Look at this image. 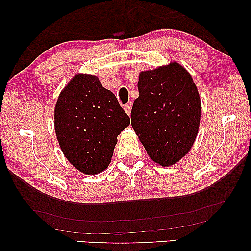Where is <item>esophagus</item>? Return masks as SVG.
Here are the masks:
<instances>
[{"mask_svg":"<svg viewBox=\"0 0 251 251\" xmlns=\"http://www.w3.org/2000/svg\"><path fill=\"white\" fill-rule=\"evenodd\" d=\"M131 102H128V104H126L125 105V107H123V108H125V111H126V114H128V115H130V113H131Z\"/></svg>","mask_w":251,"mask_h":251,"instance_id":"esophagus-1","label":"esophagus"}]
</instances>
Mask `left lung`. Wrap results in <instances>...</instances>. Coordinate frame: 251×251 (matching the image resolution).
Instances as JSON below:
<instances>
[{
    "instance_id": "1",
    "label": "left lung",
    "mask_w": 251,
    "mask_h": 251,
    "mask_svg": "<svg viewBox=\"0 0 251 251\" xmlns=\"http://www.w3.org/2000/svg\"><path fill=\"white\" fill-rule=\"evenodd\" d=\"M139 97L131 125L154 162L173 166L188 153L201 118L200 96L191 74L175 61L139 73Z\"/></svg>"
}]
</instances>
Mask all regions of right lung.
Segmentation results:
<instances>
[{
	"label": "right lung",
	"instance_id": "add662e5",
	"mask_svg": "<svg viewBox=\"0 0 251 251\" xmlns=\"http://www.w3.org/2000/svg\"><path fill=\"white\" fill-rule=\"evenodd\" d=\"M129 123L115 95L94 75H75L54 107L60 149L72 166L87 175L99 174L109 166L118 136Z\"/></svg>",
	"mask_w": 251,
	"mask_h": 251
}]
</instances>
